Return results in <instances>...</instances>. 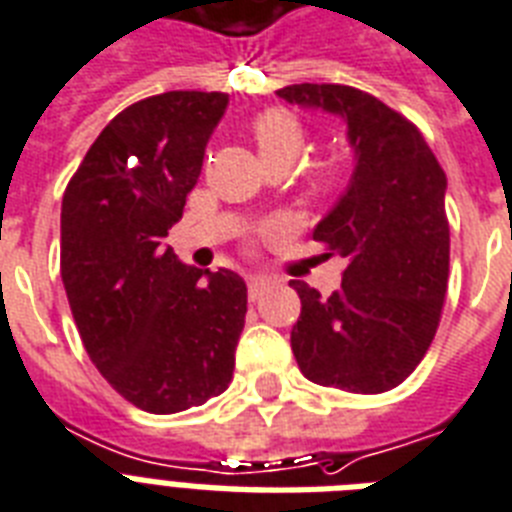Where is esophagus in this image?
<instances>
[{"instance_id":"esophagus-1","label":"esophagus","mask_w":512,"mask_h":512,"mask_svg":"<svg viewBox=\"0 0 512 512\" xmlns=\"http://www.w3.org/2000/svg\"><path fill=\"white\" fill-rule=\"evenodd\" d=\"M267 290L269 280H264V277H251V280H248V298H251V301H259Z\"/></svg>"}]
</instances>
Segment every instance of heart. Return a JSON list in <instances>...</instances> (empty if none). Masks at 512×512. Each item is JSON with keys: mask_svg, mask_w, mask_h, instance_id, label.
Here are the masks:
<instances>
[{"mask_svg": "<svg viewBox=\"0 0 512 512\" xmlns=\"http://www.w3.org/2000/svg\"><path fill=\"white\" fill-rule=\"evenodd\" d=\"M248 134H251L253 145L259 150L264 166H285L296 161L298 153L306 145V129L293 113L280 108H267L256 113L248 124ZM306 187L314 195L327 192L333 187V174L325 166H314L306 174Z\"/></svg>", "mask_w": 512, "mask_h": 512, "instance_id": "obj_1", "label": "heart"}]
</instances>
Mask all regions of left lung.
<instances>
[{"label": "left lung", "mask_w": 512, "mask_h": 512, "mask_svg": "<svg viewBox=\"0 0 512 512\" xmlns=\"http://www.w3.org/2000/svg\"><path fill=\"white\" fill-rule=\"evenodd\" d=\"M282 100L346 118L357 169L317 224L327 256H343L341 290L290 288L301 317L290 346L306 378L346 394H383L410 378L439 330L449 282L447 174L420 129L370 92L293 84Z\"/></svg>", "instance_id": "obj_1"}]
</instances>
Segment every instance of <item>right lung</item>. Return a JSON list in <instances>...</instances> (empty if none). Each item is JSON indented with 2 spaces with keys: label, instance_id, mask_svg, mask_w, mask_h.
Segmentation results:
<instances>
[{
  "label": "right lung",
  "instance_id": "1",
  "mask_svg": "<svg viewBox=\"0 0 512 512\" xmlns=\"http://www.w3.org/2000/svg\"><path fill=\"white\" fill-rule=\"evenodd\" d=\"M224 92H163L124 108L63 192L60 275L81 343L126 402L190 410L232 383L248 288L203 272L163 237L182 219Z\"/></svg>",
  "mask_w": 512,
  "mask_h": 512
}]
</instances>
